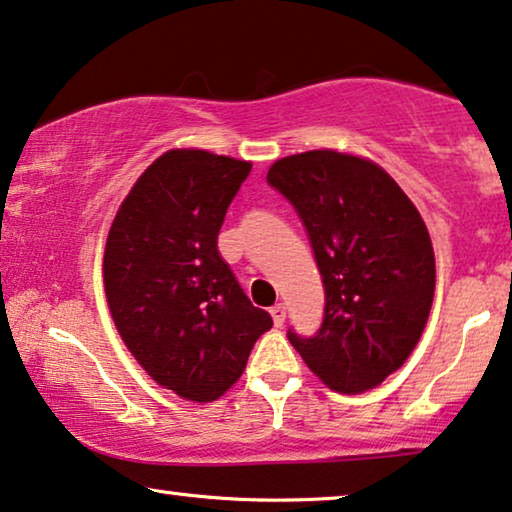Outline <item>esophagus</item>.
I'll return each instance as SVG.
<instances>
[{
    "label": "esophagus",
    "instance_id": "esophagus-1",
    "mask_svg": "<svg viewBox=\"0 0 512 512\" xmlns=\"http://www.w3.org/2000/svg\"><path fill=\"white\" fill-rule=\"evenodd\" d=\"M271 317H273V324H276L278 329H280V326L285 324V317H287V308H285V305H282V303L273 305V308H271Z\"/></svg>",
    "mask_w": 512,
    "mask_h": 512
}]
</instances>
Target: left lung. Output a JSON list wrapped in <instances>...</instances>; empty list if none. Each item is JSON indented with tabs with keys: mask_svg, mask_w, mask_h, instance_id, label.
Returning <instances> with one entry per match:
<instances>
[{
	"mask_svg": "<svg viewBox=\"0 0 512 512\" xmlns=\"http://www.w3.org/2000/svg\"><path fill=\"white\" fill-rule=\"evenodd\" d=\"M266 181L299 213L326 294L319 331H287L289 342L333 391L375 388L414 352L432 308L421 213L377 163L333 149L280 158Z\"/></svg>",
	"mask_w": 512,
	"mask_h": 512,
	"instance_id": "8db88e82",
	"label": "left lung"
}]
</instances>
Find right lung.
Segmentation results:
<instances>
[{
    "label": "right lung",
    "instance_id": "add662e5",
    "mask_svg": "<svg viewBox=\"0 0 512 512\" xmlns=\"http://www.w3.org/2000/svg\"><path fill=\"white\" fill-rule=\"evenodd\" d=\"M253 163L204 149L156 158L121 202L103 257L114 326L158 386L213 402L273 326L218 253L225 213Z\"/></svg>",
    "mask_w": 512,
    "mask_h": 512
}]
</instances>
